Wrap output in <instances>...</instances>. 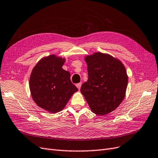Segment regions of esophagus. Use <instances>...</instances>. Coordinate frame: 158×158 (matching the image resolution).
<instances>
[{"mask_svg":"<svg viewBox=\"0 0 158 158\" xmlns=\"http://www.w3.org/2000/svg\"><path fill=\"white\" fill-rule=\"evenodd\" d=\"M81 85H82V83H77L76 85V86H77V87L78 88V89L79 90L80 89H81Z\"/></svg>","mask_w":158,"mask_h":158,"instance_id":"34e87169","label":"esophagus"}]
</instances>
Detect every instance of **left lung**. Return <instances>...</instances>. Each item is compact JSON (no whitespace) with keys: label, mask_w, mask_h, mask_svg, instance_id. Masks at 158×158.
Wrapping results in <instances>:
<instances>
[{"label":"left lung","mask_w":158,"mask_h":158,"mask_svg":"<svg viewBox=\"0 0 158 158\" xmlns=\"http://www.w3.org/2000/svg\"><path fill=\"white\" fill-rule=\"evenodd\" d=\"M88 80L81 92L94 114L105 115L114 111L123 102L128 76L122 62L107 53L97 52L86 55Z\"/></svg>","instance_id":"8db88e82"}]
</instances>
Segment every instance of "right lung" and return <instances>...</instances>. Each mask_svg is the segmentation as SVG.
Returning <instances> with one entry per match:
<instances>
[{
  "label": "right lung",
  "mask_w": 158,
  "mask_h": 158,
  "mask_svg": "<svg viewBox=\"0 0 158 158\" xmlns=\"http://www.w3.org/2000/svg\"><path fill=\"white\" fill-rule=\"evenodd\" d=\"M66 59L56 55L44 56L36 64L29 79L31 94L43 110L56 114L63 110L78 91L71 81L70 73L62 68Z\"/></svg>",
  "instance_id": "1"
}]
</instances>
